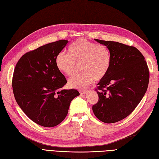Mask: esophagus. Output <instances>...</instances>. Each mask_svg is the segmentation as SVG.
<instances>
[{
	"mask_svg": "<svg viewBox=\"0 0 159 159\" xmlns=\"http://www.w3.org/2000/svg\"><path fill=\"white\" fill-rule=\"evenodd\" d=\"M79 93L80 94H85L88 93V90H79Z\"/></svg>",
	"mask_w": 159,
	"mask_h": 159,
	"instance_id": "obj_1",
	"label": "esophagus"
}]
</instances>
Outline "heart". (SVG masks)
Masks as SVG:
<instances>
[{"instance_id":"1","label":"heart","mask_w":159,"mask_h":159,"mask_svg":"<svg viewBox=\"0 0 159 159\" xmlns=\"http://www.w3.org/2000/svg\"><path fill=\"white\" fill-rule=\"evenodd\" d=\"M55 63L59 72L66 76L73 75L79 65L82 72L69 79V86L84 89L94 79L105 77L110 66L111 55L105 45L81 38L69 46L66 54L61 53L56 56Z\"/></svg>"}]
</instances>
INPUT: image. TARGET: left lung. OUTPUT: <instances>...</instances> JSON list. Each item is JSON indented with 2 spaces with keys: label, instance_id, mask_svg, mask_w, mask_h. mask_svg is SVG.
Listing matches in <instances>:
<instances>
[{
  "label": "left lung",
  "instance_id": "obj_1",
  "mask_svg": "<svg viewBox=\"0 0 159 159\" xmlns=\"http://www.w3.org/2000/svg\"><path fill=\"white\" fill-rule=\"evenodd\" d=\"M94 39L109 49L111 63L98 83L99 99L93 110L98 120L112 124L125 118L139 104L147 90L149 71L145 57L135 47Z\"/></svg>",
  "mask_w": 159,
  "mask_h": 159
}]
</instances>
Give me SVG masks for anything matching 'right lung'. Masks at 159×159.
I'll use <instances>...</instances> for the list:
<instances>
[{
  "mask_svg": "<svg viewBox=\"0 0 159 159\" xmlns=\"http://www.w3.org/2000/svg\"><path fill=\"white\" fill-rule=\"evenodd\" d=\"M69 41L45 44L24 54L15 66L12 78L14 98L29 118L46 127L57 125L68 114L70 102L80 94L61 90L67 83L56 67V56Z\"/></svg>",
  "mask_w": 159,
  "mask_h": 159,
  "instance_id": "1",
  "label": "right lung"
}]
</instances>
